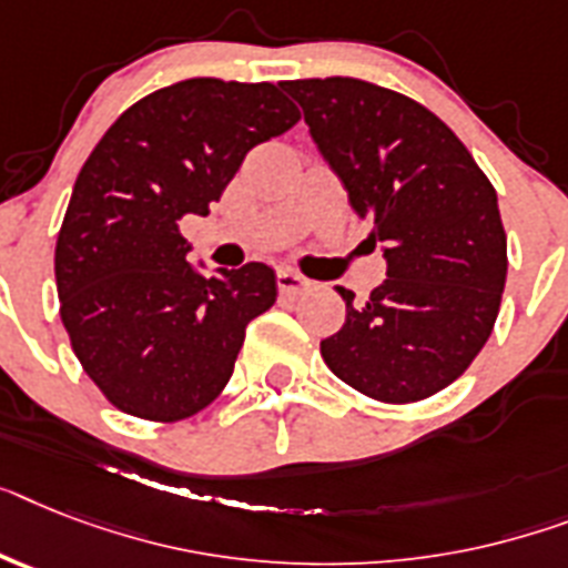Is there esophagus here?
Instances as JSON below:
<instances>
[{
	"mask_svg": "<svg viewBox=\"0 0 568 568\" xmlns=\"http://www.w3.org/2000/svg\"><path fill=\"white\" fill-rule=\"evenodd\" d=\"M311 287H313V281L304 278L302 273H295V270H278V290L284 295H298Z\"/></svg>",
	"mask_w": 568,
	"mask_h": 568,
	"instance_id": "esophagus-1",
	"label": "esophagus"
}]
</instances>
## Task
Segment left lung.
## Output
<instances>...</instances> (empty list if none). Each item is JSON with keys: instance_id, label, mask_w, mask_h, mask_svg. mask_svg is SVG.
Instances as JSON below:
<instances>
[{"instance_id": "1", "label": "left lung", "mask_w": 568, "mask_h": 568, "mask_svg": "<svg viewBox=\"0 0 568 568\" xmlns=\"http://www.w3.org/2000/svg\"><path fill=\"white\" fill-rule=\"evenodd\" d=\"M284 89L386 257L365 302L339 287L345 325L322 339V357L374 400H424L462 377L494 331L508 275L494 185L458 135L400 92L357 78Z\"/></svg>"}]
</instances>
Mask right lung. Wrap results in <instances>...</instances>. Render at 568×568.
Segmentation results:
<instances>
[{
	"mask_svg": "<svg viewBox=\"0 0 568 568\" xmlns=\"http://www.w3.org/2000/svg\"><path fill=\"white\" fill-rule=\"evenodd\" d=\"M298 119L273 83L191 78L135 101L89 153L54 278L74 357L115 409L171 424L226 388L278 284L257 261L200 275L180 220L205 217L246 153Z\"/></svg>",
	"mask_w": 568,
	"mask_h": 568,
	"instance_id": "obj_1",
	"label": "right lung"
}]
</instances>
